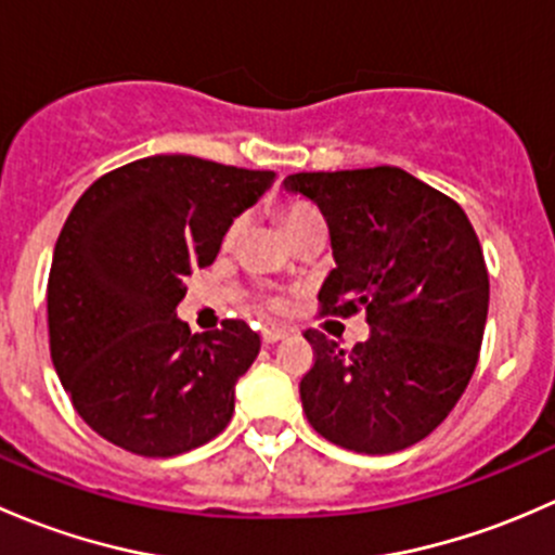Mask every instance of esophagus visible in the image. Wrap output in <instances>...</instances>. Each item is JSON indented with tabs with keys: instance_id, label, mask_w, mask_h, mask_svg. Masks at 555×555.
<instances>
[{
	"instance_id": "obj_1",
	"label": "esophagus",
	"mask_w": 555,
	"mask_h": 555,
	"mask_svg": "<svg viewBox=\"0 0 555 555\" xmlns=\"http://www.w3.org/2000/svg\"><path fill=\"white\" fill-rule=\"evenodd\" d=\"M287 330L284 327H271V330H262V344L271 346V344H279V340L287 338Z\"/></svg>"
}]
</instances>
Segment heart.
<instances>
[{
  "instance_id": "1",
  "label": "heart",
  "mask_w": 555,
  "mask_h": 555,
  "mask_svg": "<svg viewBox=\"0 0 555 555\" xmlns=\"http://www.w3.org/2000/svg\"><path fill=\"white\" fill-rule=\"evenodd\" d=\"M279 215H282V225H284V231H287V236H293V233L298 231V228H304V225H309V222L319 220L317 211H313L309 204H300V201H293V204H284ZM242 231H244V220H236L231 225V231H228L225 242L233 244ZM273 309H279V304H273Z\"/></svg>"
}]
</instances>
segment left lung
<instances>
[{
    "mask_svg": "<svg viewBox=\"0 0 555 555\" xmlns=\"http://www.w3.org/2000/svg\"><path fill=\"white\" fill-rule=\"evenodd\" d=\"M330 228L335 268L322 313L365 309L371 338L351 351L306 330L313 367L300 382L306 418L357 453H395L451 413L478 365L489 271L456 201L397 166L289 173Z\"/></svg>",
    "mask_w": 555,
    "mask_h": 555,
    "instance_id": "obj_1",
    "label": "left lung"
}]
</instances>
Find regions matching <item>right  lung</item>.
<instances>
[{
    "instance_id": "obj_1",
    "label": "right lung",
    "mask_w": 555,
    "mask_h": 555,
    "mask_svg": "<svg viewBox=\"0 0 555 555\" xmlns=\"http://www.w3.org/2000/svg\"><path fill=\"white\" fill-rule=\"evenodd\" d=\"M273 171L153 155L99 177L66 217L48 279L53 367L82 422L139 456H177L228 427L260 351L238 319L190 333L177 317L195 268Z\"/></svg>"
}]
</instances>
